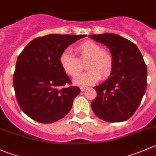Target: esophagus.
<instances>
[{
	"mask_svg": "<svg viewBox=\"0 0 156 156\" xmlns=\"http://www.w3.org/2000/svg\"><path fill=\"white\" fill-rule=\"evenodd\" d=\"M86 89H87V87H80V90H81L82 91H85V90H86Z\"/></svg>",
	"mask_w": 156,
	"mask_h": 156,
	"instance_id": "34e87169",
	"label": "esophagus"
}]
</instances>
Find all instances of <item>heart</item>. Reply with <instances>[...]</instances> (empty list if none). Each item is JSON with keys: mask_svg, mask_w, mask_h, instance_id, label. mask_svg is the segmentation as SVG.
Here are the masks:
<instances>
[{"mask_svg": "<svg viewBox=\"0 0 156 156\" xmlns=\"http://www.w3.org/2000/svg\"><path fill=\"white\" fill-rule=\"evenodd\" d=\"M78 58L69 51H65L59 57V63L64 71L72 77L77 76L82 70V62L86 63L87 71L73 80L74 84L86 86L96 83L100 78H108L113 70L114 58L110 51L102 49L98 43L91 41L80 43L75 48Z\"/></svg>", "mask_w": 156, "mask_h": 156, "instance_id": "heart-1", "label": "heart"}]
</instances>
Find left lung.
I'll list each match as a JSON object with an SVG mask.
<instances>
[{
  "mask_svg": "<svg viewBox=\"0 0 156 156\" xmlns=\"http://www.w3.org/2000/svg\"><path fill=\"white\" fill-rule=\"evenodd\" d=\"M89 37L107 46L114 58L110 77L94 86L97 97L91 101V109L104 121H126L135 113L147 89V69L142 54L134 43L118 34Z\"/></svg>",
  "mask_w": 156,
  "mask_h": 156,
  "instance_id": "1",
  "label": "left lung"
}]
</instances>
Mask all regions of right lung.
<instances>
[{
  "label": "right lung",
  "instance_id": "add662e5",
  "mask_svg": "<svg viewBox=\"0 0 156 156\" xmlns=\"http://www.w3.org/2000/svg\"><path fill=\"white\" fill-rule=\"evenodd\" d=\"M87 35L48 34L39 37L19 54L13 74V86L22 111L41 123H52L71 110L80 93L59 63L61 54L72 43Z\"/></svg>",
  "mask_w": 156,
  "mask_h": 156
}]
</instances>
